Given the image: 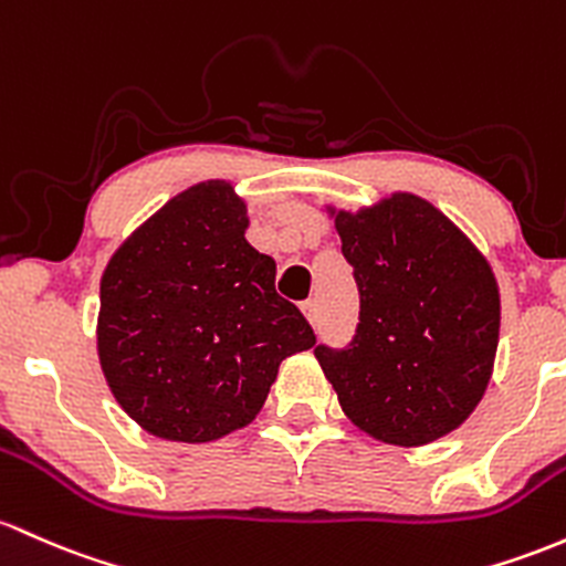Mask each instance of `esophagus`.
<instances>
[{"instance_id": "1", "label": "esophagus", "mask_w": 566, "mask_h": 566, "mask_svg": "<svg viewBox=\"0 0 566 566\" xmlns=\"http://www.w3.org/2000/svg\"><path fill=\"white\" fill-rule=\"evenodd\" d=\"M301 312L306 314L308 322H316V316H319V308H316V301H303V303H301Z\"/></svg>"}]
</instances>
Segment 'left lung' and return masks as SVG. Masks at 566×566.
<instances>
[{
  "mask_svg": "<svg viewBox=\"0 0 566 566\" xmlns=\"http://www.w3.org/2000/svg\"><path fill=\"white\" fill-rule=\"evenodd\" d=\"M331 214L359 290L352 344L314 349L340 408L370 438L406 449L454 432L492 378L500 340L492 265L413 192Z\"/></svg>",
  "mask_w": 566,
  "mask_h": 566,
  "instance_id": "left-lung-1",
  "label": "left lung"
}]
</instances>
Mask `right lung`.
<instances>
[{"label":"right lung","mask_w":566,"mask_h":566,"mask_svg":"<svg viewBox=\"0 0 566 566\" xmlns=\"http://www.w3.org/2000/svg\"><path fill=\"white\" fill-rule=\"evenodd\" d=\"M231 182H198L117 247L102 276L96 346L112 395L142 430L209 443L263 408L279 365L316 344L244 239Z\"/></svg>","instance_id":"add662e5"}]
</instances>
